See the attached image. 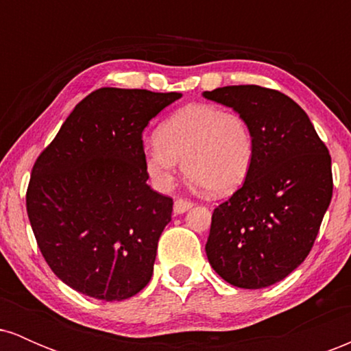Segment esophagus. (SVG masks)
Instances as JSON below:
<instances>
[{"label":"esophagus","mask_w":351,"mask_h":351,"mask_svg":"<svg viewBox=\"0 0 351 351\" xmlns=\"http://www.w3.org/2000/svg\"><path fill=\"white\" fill-rule=\"evenodd\" d=\"M189 208H193V201L184 198H176L175 204H173V211H175L176 215H183V213H186Z\"/></svg>","instance_id":"obj_1"}]
</instances>
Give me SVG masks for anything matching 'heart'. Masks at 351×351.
<instances>
[{
  "instance_id": "1",
  "label": "heart",
  "mask_w": 351,
  "mask_h": 351,
  "mask_svg": "<svg viewBox=\"0 0 351 351\" xmlns=\"http://www.w3.org/2000/svg\"><path fill=\"white\" fill-rule=\"evenodd\" d=\"M254 156L256 136L245 117L209 104L176 110L143 147L145 170L156 186L171 188L181 162L189 178L215 196L244 183Z\"/></svg>"
}]
</instances>
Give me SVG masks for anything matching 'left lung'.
Masks as SVG:
<instances>
[{"label":"left lung","mask_w":351,"mask_h":351,"mask_svg":"<svg viewBox=\"0 0 351 351\" xmlns=\"http://www.w3.org/2000/svg\"><path fill=\"white\" fill-rule=\"evenodd\" d=\"M203 95L245 117L256 136L247 178L213 213L208 261L231 285L269 287L312 251L333 193L328 148L279 90L228 86Z\"/></svg>","instance_id":"8db88e82"}]
</instances>
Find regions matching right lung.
<instances>
[{"label": "right lung", "instance_id": "right-lung-1", "mask_svg": "<svg viewBox=\"0 0 351 351\" xmlns=\"http://www.w3.org/2000/svg\"><path fill=\"white\" fill-rule=\"evenodd\" d=\"M178 92L102 87L75 106L31 171L26 209L64 284L125 300L152 279L173 199L147 184L142 134Z\"/></svg>", "mask_w": 351, "mask_h": 351}]
</instances>
